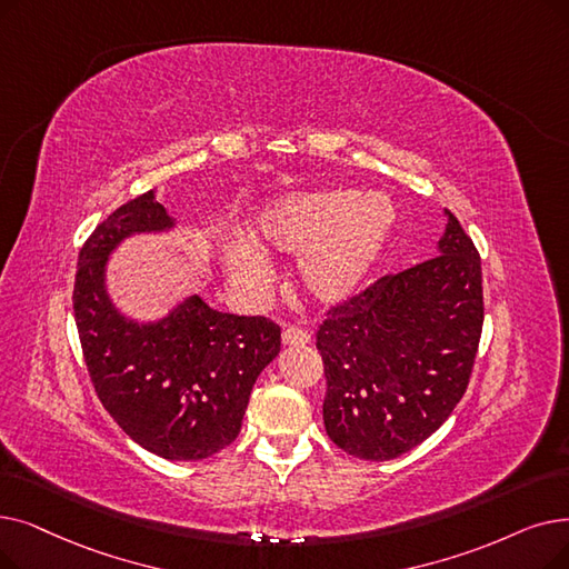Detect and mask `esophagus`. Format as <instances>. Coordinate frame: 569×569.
<instances>
[{"label":"esophagus","instance_id":"esophagus-1","mask_svg":"<svg viewBox=\"0 0 569 569\" xmlns=\"http://www.w3.org/2000/svg\"><path fill=\"white\" fill-rule=\"evenodd\" d=\"M281 341L283 346H307L311 341V335L302 328H288L281 335Z\"/></svg>","mask_w":569,"mask_h":569}]
</instances>
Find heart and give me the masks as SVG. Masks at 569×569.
<instances>
[{
	"label": "heart",
	"instance_id": "b5f03b06",
	"mask_svg": "<svg viewBox=\"0 0 569 569\" xmlns=\"http://www.w3.org/2000/svg\"><path fill=\"white\" fill-rule=\"evenodd\" d=\"M395 220L398 211L383 192H290L256 213L251 239L262 251L302 253V290L318 305H339L353 298L379 262ZM226 271L234 288L253 290L267 277V262L256 249H239Z\"/></svg>",
	"mask_w": 569,
	"mask_h": 569
}]
</instances>
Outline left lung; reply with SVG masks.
<instances>
[{"label": "left lung", "mask_w": 569, "mask_h": 569, "mask_svg": "<svg viewBox=\"0 0 569 569\" xmlns=\"http://www.w3.org/2000/svg\"><path fill=\"white\" fill-rule=\"evenodd\" d=\"M447 216L437 256L388 274L328 313L323 423L339 449L392 460L447 421L469 383L483 326L481 260Z\"/></svg>", "instance_id": "1"}]
</instances>
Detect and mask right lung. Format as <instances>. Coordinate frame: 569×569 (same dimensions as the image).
Wrapping results in <instances>:
<instances>
[{"instance_id":"obj_1","label":"right lung","mask_w":569,"mask_h":569,"mask_svg":"<svg viewBox=\"0 0 569 569\" xmlns=\"http://www.w3.org/2000/svg\"><path fill=\"white\" fill-rule=\"evenodd\" d=\"M177 228L156 188L116 209L79 253L73 318L97 398L141 449L164 460H204L230 447L256 379L281 351L279 326L211 309L192 292L158 320L122 313L107 267L134 234Z\"/></svg>"}]
</instances>
